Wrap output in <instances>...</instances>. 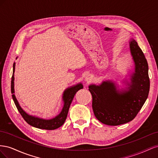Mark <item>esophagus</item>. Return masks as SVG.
Here are the masks:
<instances>
[{"instance_id": "1", "label": "esophagus", "mask_w": 158, "mask_h": 158, "mask_svg": "<svg viewBox=\"0 0 158 158\" xmlns=\"http://www.w3.org/2000/svg\"><path fill=\"white\" fill-rule=\"evenodd\" d=\"M84 80H85V82H91V81H92V76H91L90 74H86V75H85V76Z\"/></svg>"}]
</instances>
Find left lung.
I'll list each match as a JSON object with an SVG mask.
<instances>
[{
    "label": "left lung",
    "mask_w": 158,
    "mask_h": 158,
    "mask_svg": "<svg viewBox=\"0 0 158 158\" xmlns=\"http://www.w3.org/2000/svg\"><path fill=\"white\" fill-rule=\"evenodd\" d=\"M129 44L135 73L131 75L130 83L126 81L128 87L118 91L111 80L103 81L99 85H89L95 116L105 125L117 126L133 120L149 94L150 78L146 57L135 40L131 39Z\"/></svg>",
    "instance_id": "left-lung-1"
}]
</instances>
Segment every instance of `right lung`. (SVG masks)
<instances>
[{"label":"right lung","mask_w":158,"mask_h":158,"mask_svg":"<svg viewBox=\"0 0 158 158\" xmlns=\"http://www.w3.org/2000/svg\"><path fill=\"white\" fill-rule=\"evenodd\" d=\"M15 64L14 63L13 64V74L11 80V92L12 94V98L14 102L20 112L23 119L29 124L30 125L40 129H45V130H55L58 128L63 125L65 122L66 117H67L68 112L70 104L73 102V98L76 93L80 89L83 88V85L82 83L76 84L73 86L68 88L64 90L63 94V101L64 102V106L61 112L56 116L55 118L51 119H44L39 117H36L32 115H30L26 112H25L22 108L20 107L17 99L14 95V71H15Z\"/></svg>","instance_id":"obj_1"}]
</instances>
